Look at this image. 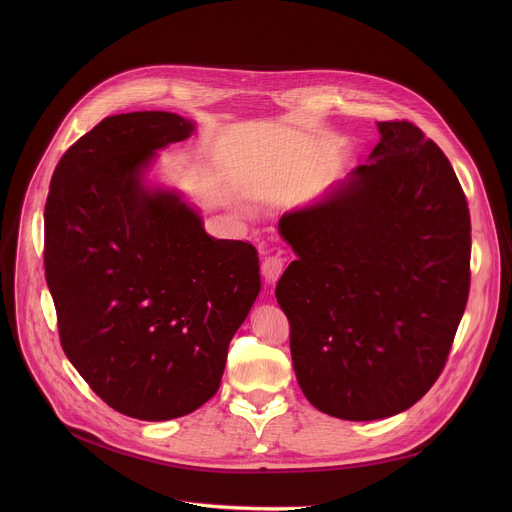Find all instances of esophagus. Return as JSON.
I'll use <instances>...</instances> for the list:
<instances>
[{
	"label": "esophagus",
	"mask_w": 512,
	"mask_h": 512,
	"mask_svg": "<svg viewBox=\"0 0 512 512\" xmlns=\"http://www.w3.org/2000/svg\"><path fill=\"white\" fill-rule=\"evenodd\" d=\"M283 267H285V257L281 253H267L261 263V273H263L265 281L273 283L281 275Z\"/></svg>",
	"instance_id": "34e87169"
}]
</instances>
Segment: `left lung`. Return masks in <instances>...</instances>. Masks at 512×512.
<instances>
[{
    "mask_svg": "<svg viewBox=\"0 0 512 512\" xmlns=\"http://www.w3.org/2000/svg\"><path fill=\"white\" fill-rule=\"evenodd\" d=\"M367 162L279 218L298 255L275 298L306 399L373 421L440 377L470 291V212L450 160L409 121H379Z\"/></svg>",
    "mask_w": 512,
    "mask_h": 512,
    "instance_id": "8db88e82",
    "label": "left lung"
}]
</instances>
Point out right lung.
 <instances>
[{
	"label": "right lung",
	"mask_w": 512,
	"mask_h": 512,
	"mask_svg": "<svg viewBox=\"0 0 512 512\" xmlns=\"http://www.w3.org/2000/svg\"><path fill=\"white\" fill-rule=\"evenodd\" d=\"M194 127L166 111L103 119L58 162L44 208L60 344L109 407L143 421L218 391L261 291L253 245L210 237L178 190L148 182L158 150Z\"/></svg>",
	"instance_id": "1"
}]
</instances>
